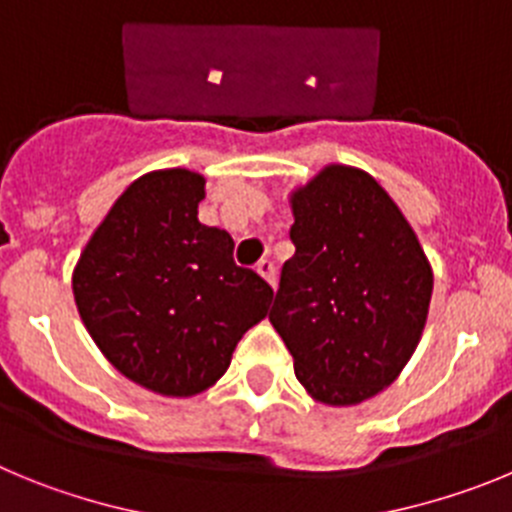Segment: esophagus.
<instances>
[{"label":"esophagus","mask_w":512,"mask_h":512,"mask_svg":"<svg viewBox=\"0 0 512 512\" xmlns=\"http://www.w3.org/2000/svg\"><path fill=\"white\" fill-rule=\"evenodd\" d=\"M257 273H260L262 278H265L267 283H270V288H275V285H278V275H275L273 260H260V262H257Z\"/></svg>","instance_id":"obj_1"}]
</instances>
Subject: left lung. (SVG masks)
Listing matches in <instances>:
<instances>
[{
	"instance_id": "1",
	"label": "left lung",
	"mask_w": 512,
	"mask_h": 512,
	"mask_svg": "<svg viewBox=\"0 0 512 512\" xmlns=\"http://www.w3.org/2000/svg\"><path fill=\"white\" fill-rule=\"evenodd\" d=\"M296 255L270 324L313 400L357 405L393 385L421 342L434 273L403 211L365 170L326 165L290 193Z\"/></svg>"
}]
</instances>
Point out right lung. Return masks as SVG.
Masks as SVG:
<instances>
[{
  "mask_svg": "<svg viewBox=\"0 0 512 512\" xmlns=\"http://www.w3.org/2000/svg\"><path fill=\"white\" fill-rule=\"evenodd\" d=\"M204 186L186 168L137 178L73 270V298L101 354L168 398L211 388L273 301L255 270L234 265V239L199 222Z\"/></svg>",
  "mask_w": 512,
  "mask_h": 512,
  "instance_id": "obj_1",
  "label": "right lung"
}]
</instances>
